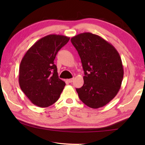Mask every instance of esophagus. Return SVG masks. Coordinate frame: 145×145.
Segmentation results:
<instances>
[{"mask_svg": "<svg viewBox=\"0 0 145 145\" xmlns=\"http://www.w3.org/2000/svg\"><path fill=\"white\" fill-rule=\"evenodd\" d=\"M73 80H74V78H70V79H67V82H68L71 83V82H72Z\"/></svg>", "mask_w": 145, "mask_h": 145, "instance_id": "obj_1", "label": "esophagus"}]
</instances>
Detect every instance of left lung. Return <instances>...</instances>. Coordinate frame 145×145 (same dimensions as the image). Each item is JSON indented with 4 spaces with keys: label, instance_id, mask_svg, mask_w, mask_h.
<instances>
[{
    "label": "left lung",
    "instance_id": "obj_1",
    "mask_svg": "<svg viewBox=\"0 0 145 145\" xmlns=\"http://www.w3.org/2000/svg\"><path fill=\"white\" fill-rule=\"evenodd\" d=\"M71 41L84 71V84L76 89L79 98L93 109L106 106L121 86L124 72L120 54L111 43L90 32L75 35Z\"/></svg>",
    "mask_w": 145,
    "mask_h": 145
}]
</instances>
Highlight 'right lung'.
Here are the masks:
<instances>
[{
	"label": "right lung",
	"mask_w": 145,
	"mask_h": 145,
	"mask_svg": "<svg viewBox=\"0 0 145 145\" xmlns=\"http://www.w3.org/2000/svg\"><path fill=\"white\" fill-rule=\"evenodd\" d=\"M70 37L51 34L37 41L25 53L19 69V84L31 103L47 108L56 102L65 86L54 60Z\"/></svg>",
	"instance_id": "1"
}]
</instances>
